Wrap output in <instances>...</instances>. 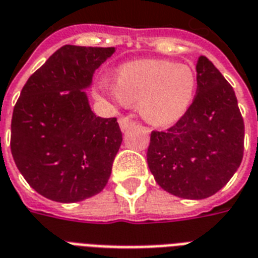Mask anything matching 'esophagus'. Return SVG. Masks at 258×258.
I'll return each mask as SVG.
<instances>
[{"label": "esophagus", "instance_id": "34e87169", "mask_svg": "<svg viewBox=\"0 0 258 258\" xmlns=\"http://www.w3.org/2000/svg\"><path fill=\"white\" fill-rule=\"evenodd\" d=\"M119 125H120L121 131H125L131 125H134V120H131L130 116H121L120 119H119Z\"/></svg>", "mask_w": 258, "mask_h": 258}]
</instances>
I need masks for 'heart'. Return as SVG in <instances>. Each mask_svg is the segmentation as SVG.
Masks as SVG:
<instances>
[{
    "label": "heart",
    "mask_w": 258,
    "mask_h": 258,
    "mask_svg": "<svg viewBox=\"0 0 258 258\" xmlns=\"http://www.w3.org/2000/svg\"><path fill=\"white\" fill-rule=\"evenodd\" d=\"M196 74L186 64L143 59L116 72V86L100 82V90L117 103L138 104L143 119L153 125H169L189 109L196 93Z\"/></svg>",
    "instance_id": "1"
}]
</instances>
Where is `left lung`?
Segmentation results:
<instances>
[{
	"label": "left lung",
	"instance_id": "left-lung-1",
	"mask_svg": "<svg viewBox=\"0 0 258 258\" xmlns=\"http://www.w3.org/2000/svg\"><path fill=\"white\" fill-rule=\"evenodd\" d=\"M189 109L168 131H153L147 165L157 184L181 199L210 198L229 182L243 157L245 125L237 97L206 56L196 64Z\"/></svg>",
	"mask_w": 258,
	"mask_h": 258
}]
</instances>
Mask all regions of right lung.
Instances as JSON below:
<instances>
[{
  "label": "right lung",
  "mask_w": 258,
  "mask_h": 258,
  "mask_svg": "<svg viewBox=\"0 0 258 258\" xmlns=\"http://www.w3.org/2000/svg\"><path fill=\"white\" fill-rule=\"evenodd\" d=\"M115 47L56 50L24 85L12 116L13 160L37 194L76 203L100 194L121 145L116 117H98L85 89Z\"/></svg>",
  "instance_id": "obj_1"
}]
</instances>
